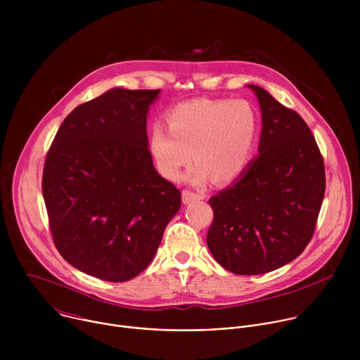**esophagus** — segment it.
Segmentation results:
<instances>
[{
    "label": "esophagus",
    "mask_w": 360,
    "mask_h": 360,
    "mask_svg": "<svg viewBox=\"0 0 360 360\" xmlns=\"http://www.w3.org/2000/svg\"><path fill=\"white\" fill-rule=\"evenodd\" d=\"M199 199H205V193L193 192V191H189V189L182 191V202L184 203H191V202L199 200Z\"/></svg>",
    "instance_id": "34e87169"
}]
</instances>
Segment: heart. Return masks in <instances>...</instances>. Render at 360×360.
Wrapping results in <instances>:
<instances>
[{
	"label": "heart",
	"instance_id": "heart-1",
	"mask_svg": "<svg viewBox=\"0 0 360 360\" xmlns=\"http://www.w3.org/2000/svg\"><path fill=\"white\" fill-rule=\"evenodd\" d=\"M162 124L149 132V152L158 172L171 181L195 161L185 181L205 185L214 178L226 184L243 174L258 135L253 108L242 99L196 98L171 107Z\"/></svg>",
	"mask_w": 360,
	"mask_h": 360
}]
</instances>
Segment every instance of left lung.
I'll list each match as a JSON object with an SVG mask.
<instances>
[{"instance_id":"obj_1","label":"left lung","mask_w":360,"mask_h":360,"mask_svg":"<svg viewBox=\"0 0 360 360\" xmlns=\"http://www.w3.org/2000/svg\"><path fill=\"white\" fill-rule=\"evenodd\" d=\"M248 88L262 114L259 153L210 199L214 222L207 243L232 274L261 275L292 262L309 243L325 196V167L302 117L264 88Z\"/></svg>"}]
</instances>
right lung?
<instances>
[{"instance_id":"1","label":"right lung","mask_w":360,"mask_h":360,"mask_svg":"<svg viewBox=\"0 0 360 360\" xmlns=\"http://www.w3.org/2000/svg\"><path fill=\"white\" fill-rule=\"evenodd\" d=\"M161 89L112 88L60 127L42 174L54 243L78 271L108 282L139 275L181 208L153 168L146 117Z\"/></svg>"}]
</instances>
